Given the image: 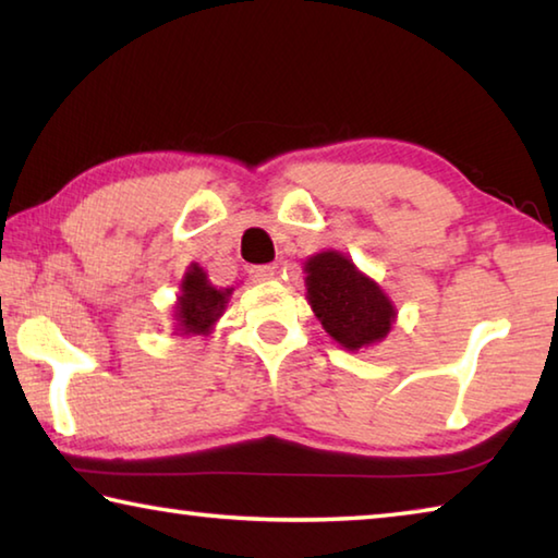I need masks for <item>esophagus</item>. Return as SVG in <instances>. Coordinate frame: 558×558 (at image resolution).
<instances>
[{
  "label": "esophagus",
  "mask_w": 558,
  "mask_h": 558,
  "mask_svg": "<svg viewBox=\"0 0 558 558\" xmlns=\"http://www.w3.org/2000/svg\"><path fill=\"white\" fill-rule=\"evenodd\" d=\"M248 272H251V278L256 280V282L272 280V278H276V268H272V266H253Z\"/></svg>",
  "instance_id": "34e87169"
}]
</instances>
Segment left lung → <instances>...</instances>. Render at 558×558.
<instances>
[{"instance_id":"obj_1","label":"left lung","mask_w":558,"mask_h":558,"mask_svg":"<svg viewBox=\"0 0 558 558\" xmlns=\"http://www.w3.org/2000/svg\"><path fill=\"white\" fill-rule=\"evenodd\" d=\"M305 272L310 307L335 342L356 352L391 332L393 302L344 253H317L305 260Z\"/></svg>"}]
</instances>
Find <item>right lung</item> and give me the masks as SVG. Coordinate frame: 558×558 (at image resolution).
<instances>
[{
	"label": "right lung",
	"mask_w": 558,
	"mask_h": 558,
	"mask_svg": "<svg viewBox=\"0 0 558 558\" xmlns=\"http://www.w3.org/2000/svg\"><path fill=\"white\" fill-rule=\"evenodd\" d=\"M231 292L233 288H214L204 268L192 263L184 272L182 286H179V298L174 305L177 335L192 337L211 332L216 319L223 315Z\"/></svg>",
	"instance_id": "right-lung-1"
}]
</instances>
